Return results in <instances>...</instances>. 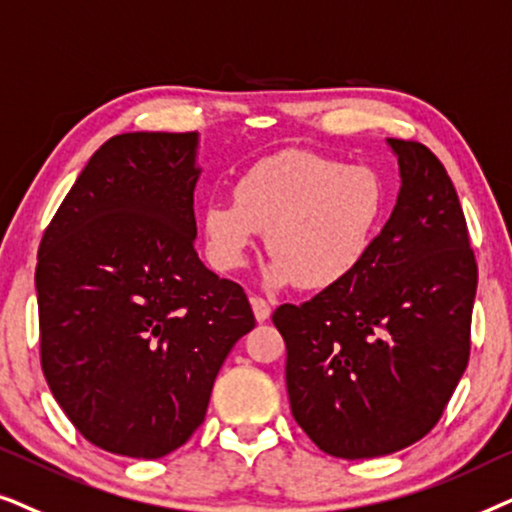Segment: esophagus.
<instances>
[{"mask_svg":"<svg viewBox=\"0 0 512 512\" xmlns=\"http://www.w3.org/2000/svg\"><path fill=\"white\" fill-rule=\"evenodd\" d=\"M250 304H252V311H255V318L264 323L271 316V304L267 302L264 297H250Z\"/></svg>","mask_w":512,"mask_h":512,"instance_id":"1","label":"esophagus"}]
</instances>
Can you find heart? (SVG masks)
I'll use <instances>...</instances> for the list:
<instances>
[{
  "label": "heart",
  "mask_w": 512,
  "mask_h": 512,
  "mask_svg": "<svg viewBox=\"0 0 512 512\" xmlns=\"http://www.w3.org/2000/svg\"><path fill=\"white\" fill-rule=\"evenodd\" d=\"M388 206L391 194L374 168L288 149L252 163L236 180L234 199L208 201L203 231L220 271L241 269L267 231L269 285L327 290L363 267Z\"/></svg>",
  "instance_id": "heart-1"
}]
</instances>
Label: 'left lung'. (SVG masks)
<instances>
[{
	"label": "left lung",
	"mask_w": 512,
	"mask_h": 512,
	"mask_svg": "<svg viewBox=\"0 0 512 512\" xmlns=\"http://www.w3.org/2000/svg\"><path fill=\"white\" fill-rule=\"evenodd\" d=\"M400 194L356 274L281 304L285 384L302 431L339 459H372L431 433L470 356L478 264L459 196L421 142L388 138Z\"/></svg>",
	"instance_id": "1"
}]
</instances>
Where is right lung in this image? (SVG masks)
Instances as JSON below:
<instances>
[{"mask_svg":"<svg viewBox=\"0 0 512 512\" xmlns=\"http://www.w3.org/2000/svg\"><path fill=\"white\" fill-rule=\"evenodd\" d=\"M196 145V131L109 138L39 243L46 384L88 442L119 456L185 445L255 327L241 285L196 255Z\"/></svg>","mask_w":512,"mask_h":512,"instance_id":"1","label":"right lung"}]
</instances>
